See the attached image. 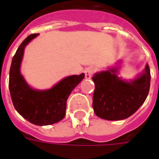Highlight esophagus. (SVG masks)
<instances>
[{
	"label": "esophagus",
	"instance_id": "34e87169",
	"mask_svg": "<svg viewBox=\"0 0 159 159\" xmlns=\"http://www.w3.org/2000/svg\"><path fill=\"white\" fill-rule=\"evenodd\" d=\"M94 72H95V69L93 67H89V68H87L86 70H85V77H86L87 79H90Z\"/></svg>",
	"mask_w": 159,
	"mask_h": 159
}]
</instances>
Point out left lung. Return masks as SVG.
Listing matches in <instances>:
<instances>
[{
    "mask_svg": "<svg viewBox=\"0 0 159 159\" xmlns=\"http://www.w3.org/2000/svg\"><path fill=\"white\" fill-rule=\"evenodd\" d=\"M117 68L94 74L93 95L94 113L106 120H123L136 111L147 99L150 89L149 66L136 79L126 82L117 75Z\"/></svg>",
    "mask_w": 159,
    "mask_h": 159,
    "instance_id": "obj_1",
    "label": "left lung"
}]
</instances>
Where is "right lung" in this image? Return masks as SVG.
Masks as SVG:
<instances>
[{"label": "right lung", "instance_id": "add662e5", "mask_svg": "<svg viewBox=\"0 0 159 159\" xmlns=\"http://www.w3.org/2000/svg\"><path fill=\"white\" fill-rule=\"evenodd\" d=\"M37 35H30L17 49L10 67L9 90L16 111L30 123L43 126L58 123L65 117L67 99L85 75L67 76L50 89H31L19 70L25 46Z\"/></svg>", "mask_w": 159, "mask_h": 159}]
</instances>
